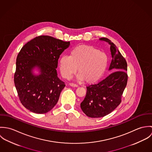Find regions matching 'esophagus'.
<instances>
[{"label":"esophagus","mask_w":152,"mask_h":152,"mask_svg":"<svg viewBox=\"0 0 152 152\" xmlns=\"http://www.w3.org/2000/svg\"><path fill=\"white\" fill-rule=\"evenodd\" d=\"M69 86H71V87H78V85H77V84H74V83H69Z\"/></svg>","instance_id":"1"}]
</instances>
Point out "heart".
<instances>
[{
    "label": "heart",
    "instance_id": "b5f03b06",
    "mask_svg": "<svg viewBox=\"0 0 152 152\" xmlns=\"http://www.w3.org/2000/svg\"><path fill=\"white\" fill-rule=\"evenodd\" d=\"M108 65L107 54L91 45H78L71 50L69 56H62L59 66L62 76L69 79L77 69L78 80H86L88 83L99 80L105 73Z\"/></svg>",
    "mask_w": 152,
    "mask_h": 152
}]
</instances>
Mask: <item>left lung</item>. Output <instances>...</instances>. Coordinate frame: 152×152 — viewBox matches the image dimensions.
<instances>
[{
  "instance_id": "8db88e82",
  "label": "left lung",
  "mask_w": 152,
  "mask_h": 152,
  "mask_svg": "<svg viewBox=\"0 0 152 152\" xmlns=\"http://www.w3.org/2000/svg\"><path fill=\"white\" fill-rule=\"evenodd\" d=\"M99 40L110 45L112 58L109 70L114 72L98 83L87 86L86 96L80 105L90 118L104 117L121 104L128 77L126 61L115 44L107 38Z\"/></svg>"
}]
</instances>
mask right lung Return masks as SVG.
Returning <instances> with one entry per match:
<instances>
[{"label": "right lung", "instance_id": "add662e5", "mask_svg": "<svg viewBox=\"0 0 152 152\" xmlns=\"http://www.w3.org/2000/svg\"><path fill=\"white\" fill-rule=\"evenodd\" d=\"M49 36H40L27 42L16 58L14 83L22 105L30 111L43 114L54 108L64 82L57 77L56 68L60 56L69 45ZM37 67L41 74H32Z\"/></svg>", "mask_w": 152, "mask_h": 152}]
</instances>
